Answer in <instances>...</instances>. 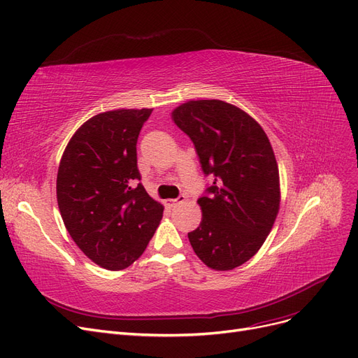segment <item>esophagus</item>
I'll use <instances>...</instances> for the list:
<instances>
[{
  "label": "esophagus",
  "instance_id": "obj_1",
  "mask_svg": "<svg viewBox=\"0 0 358 358\" xmlns=\"http://www.w3.org/2000/svg\"><path fill=\"white\" fill-rule=\"evenodd\" d=\"M185 199H187V196H185V195H179L178 198H173V199H166V204H167L169 207H175V206L183 203Z\"/></svg>",
  "mask_w": 358,
  "mask_h": 358
}]
</instances>
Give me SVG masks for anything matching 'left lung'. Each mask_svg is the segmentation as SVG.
Returning <instances> with one entry per match:
<instances>
[{
	"instance_id": "8db88e82",
	"label": "left lung",
	"mask_w": 358,
	"mask_h": 358,
	"mask_svg": "<svg viewBox=\"0 0 358 358\" xmlns=\"http://www.w3.org/2000/svg\"><path fill=\"white\" fill-rule=\"evenodd\" d=\"M194 142L211 187L198 198L203 220L188 234L214 270H232L260 250L279 211V169L267 135L251 116L220 99L188 101L171 113Z\"/></svg>"
}]
</instances>
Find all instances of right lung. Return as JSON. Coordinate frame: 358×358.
<instances>
[{"label": "right lung", "instance_id": "obj_1", "mask_svg": "<svg viewBox=\"0 0 358 358\" xmlns=\"http://www.w3.org/2000/svg\"><path fill=\"white\" fill-rule=\"evenodd\" d=\"M151 108L113 110L85 122L57 173V201L67 232L107 270L129 267L163 217L138 170L136 142Z\"/></svg>", "mask_w": 358, "mask_h": 358}]
</instances>
